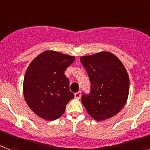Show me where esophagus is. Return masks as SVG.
Listing matches in <instances>:
<instances>
[{
  "mask_svg": "<svg viewBox=\"0 0 150 150\" xmlns=\"http://www.w3.org/2000/svg\"><path fill=\"white\" fill-rule=\"evenodd\" d=\"M81 92H76V93H75V98H77V99H80V98H81Z\"/></svg>",
  "mask_w": 150,
  "mask_h": 150,
  "instance_id": "obj_1",
  "label": "esophagus"
}]
</instances>
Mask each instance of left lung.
Segmentation results:
<instances>
[{"instance_id":"8db88e82","label":"left lung","mask_w":150,"mask_h":150,"mask_svg":"<svg viewBox=\"0 0 150 150\" xmlns=\"http://www.w3.org/2000/svg\"><path fill=\"white\" fill-rule=\"evenodd\" d=\"M80 61L91 82V92L81 96V103L96 121L113 117L127 102L129 79L126 68L109 52L81 56Z\"/></svg>"}]
</instances>
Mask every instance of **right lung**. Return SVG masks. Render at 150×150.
<instances>
[{
  "label": "right lung",
  "instance_id": "1",
  "mask_svg": "<svg viewBox=\"0 0 150 150\" xmlns=\"http://www.w3.org/2000/svg\"><path fill=\"white\" fill-rule=\"evenodd\" d=\"M75 57L55 51H45L30 63L23 82V93L29 108L39 117L55 120L64 114L74 98L64 71Z\"/></svg>",
  "mask_w": 150,
  "mask_h": 150
}]
</instances>
